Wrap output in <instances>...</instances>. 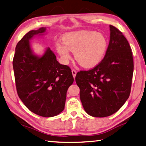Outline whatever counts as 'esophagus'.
Here are the masks:
<instances>
[{
	"label": "esophagus",
	"instance_id": "34e87169",
	"mask_svg": "<svg viewBox=\"0 0 146 146\" xmlns=\"http://www.w3.org/2000/svg\"><path fill=\"white\" fill-rule=\"evenodd\" d=\"M72 73L74 78H75L76 76V74H77V71L75 69H72Z\"/></svg>",
	"mask_w": 146,
	"mask_h": 146
}]
</instances>
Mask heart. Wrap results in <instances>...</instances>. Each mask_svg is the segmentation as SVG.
Instances as JSON below:
<instances>
[{
	"instance_id": "obj_1",
	"label": "heart",
	"mask_w": 146,
	"mask_h": 146,
	"mask_svg": "<svg viewBox=\"0 0 146 146\" xmlns=\"http://www.w3.org/2000/svg\"><path fill=\"white\" fill-rule=\"evenodd\" d=\"M64 44H58V53L65 64L69 61L70 51L74 52V58L81 67L93 68L100 63L107 48L106 37L101 33L80 30L66 34L63 37Z\"/></svg>"
}]
</instances>
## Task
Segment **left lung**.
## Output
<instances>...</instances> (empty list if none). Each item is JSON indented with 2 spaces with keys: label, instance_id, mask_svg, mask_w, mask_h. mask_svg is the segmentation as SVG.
Wrapping results in <instances>:
<instances>
[{
  "label": "left lung",
  "instance_id": "left-lung-1",
  "mask_svg": "<svg viewBox=\"0 0 146 146\" xmlns=\"http://www.w3.org/2000/svg\"><path fill=\"white\" fill-rule=\"evenodd\" d=\"M111 36L104 59L94 68L80 70L76 82L83 108L93 117L116 112L130 94L133 73V54L123 33L110 25Z\"/></svg>",
  "mask_w": 146,
  "mask_h": 146
}]
</instances>
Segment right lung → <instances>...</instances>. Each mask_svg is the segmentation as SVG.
I'll return each mask as SVG.
<instances>
[{
  "label": "right lung",
  "mask_w": 146,
  "mask_h": 146,
  "mask_svg": "<svg viewBox=\"0 0 146 146\" xmlns=\"http://www.w3.org/2000/svg\"><path fill=\"white\" fill-rule=\"evenodd\" d=\"M45 28L31 30L16 46L13 65L18 97L30 111L53 117L64 111L67 91L74 82L71 68L61 65L48 48L42 57L32 53L29 40Z\"/></svg>",
  "instance_id": "1"
}]
</instances>
